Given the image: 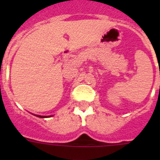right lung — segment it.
Segmentation results:
<instances>
[{"instance_id":"right-lung-1","label":"right lung","mask_w":160,"mask_h":160,"mask_svg":"<svg viewBox=\"0 0 160 160\" xmlns=\"http://www.w3.org/2000/svg\"><path fill=\"white\" fill-rule=\"evenodd\" d=\"M35 116H37V117L38 118H50L51 116L52 115H50V116H42V115H38V114H35Z\"/></svg>"}]
</instances>
